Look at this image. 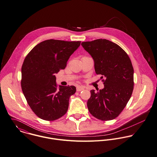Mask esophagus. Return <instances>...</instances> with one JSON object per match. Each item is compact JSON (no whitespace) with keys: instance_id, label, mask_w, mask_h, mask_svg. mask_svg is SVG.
<instances>
[{"instance_id":"esophagus-1","label":"esophagus","mask_w":157,"mask_h":157,"mask_svg":"<svg viewBox=\"0 0 157 157\" xmlns=\"http://www.w3.org/2000/svg\"><path fill=\"white\" fill-rule=\"evenodd\" d=\"M84 90V88L83 87H82V86H78L76 87V90L78 92H81V91H82Z\"/></svg>"}]
</instances>
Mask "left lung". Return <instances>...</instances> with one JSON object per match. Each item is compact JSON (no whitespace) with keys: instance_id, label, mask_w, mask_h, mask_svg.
Here are the masks:
<instances>
[{"instance_id":"1","label":"left lung","mask_w":157,"mask_h":157,"mask_svg":"<svg viewBox=\"0 0 157 157\" xmlns=\"http://www.w3.org/2000/svg\"><path fill=\"white\" fill-rule=\"evenodd\" d=\"M81 45L93 58L95 72L101 75L104 85L99 91H90L89 111L98 120H113L123 110L133 92V68L130 59L121 47L107 39L83 42Z\"/></svg>"}]
</instances>
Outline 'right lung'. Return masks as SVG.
I'll return each mask as SVG.
<instances>
[{
  "label": "right lung",
  "mask_w": 157,
  "mask_h": 157,
  "mask_svg": "<svg viewBox=\"0 0 157 157\" xmlns=\"http://www.w3.org/2000/svg\"><path fill=\"white\" fill-rule=\"evenodd\" d=\"M81 41L48 39L36 45L22 66L21 87L28 104L40 119L55 121L67 112L73 86L57 89L55 74L65 69Z\"/></svg>",
  "instance_id": "right-lung-1"
}]
</instances>
